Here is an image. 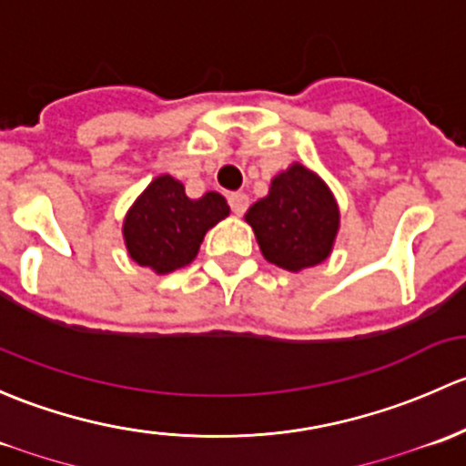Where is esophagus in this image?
<instances>
[{
  "mask_svg": "<svg viewBox=\"0 0 466 466\" xmlns=\"http://www.w3.org/2000/svg\"><path fill=\"white\" fill-rule=\"evenodd\" d=\"M228 204H231V210L235 215H244L248 208V198L244 193H231L228 195Z\"/></svg>",
  "mask_w": 466,
  "mask_h": 466,
  "instance_id": "1",
  "label": "esophagus"
}]
</instances>
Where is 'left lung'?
Wrapping results in <instances>:
<instances>
[{
    "mask_svg": "<svg viewBox=\"0 0 466 466\" xmlns=\"http://www.w3.org/2000/svg\"><path fill=\"white\" fill-rule=\"evenodd\" d=\"M262 256L273 265L300 271L320 265L339 231V206L320 177L294 163L271 181L265 199L247 210Z\"/></svg>",
    "mask_w": 466,
    "mask_h": 466,
    "instance_id": "obj_1",
    "label": "left lung"
}]
</instances>
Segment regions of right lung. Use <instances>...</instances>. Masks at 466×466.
Returning <instances> with one entry per match:
<instances>
[{"mask_svg":"<svg viewBox=\"0 0 466 466\" xmlns=\"http://www.w3.org/2000/svg\"><path fill=\"white\" fill-rule=\"evenodd\" d=\"M227 215L228 204L219 193L188 199L184 184L161 175L129 208L123 238L134 262L170 273L195 260L206 231Z\"/></svg>","mask_w":466,"mask_h":466,"instance_id":"right-lung-1","label":"right lung"}]
</instances>
